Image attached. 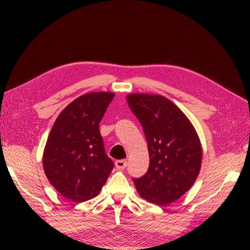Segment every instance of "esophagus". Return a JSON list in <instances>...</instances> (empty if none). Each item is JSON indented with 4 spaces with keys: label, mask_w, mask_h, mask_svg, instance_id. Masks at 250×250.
<instances>
[{
    "label": "esophagus",
    "mask_w": 250,
    "mask_h": 250,
    "mask_svg": "<svg viewBox=\"0 0 250 250\" xmlns=\"http://www.w3.org/2000/svg\"><path fill=\"white\" fill-rule=\"evenodd\" d=\"M115 166L118 169H125L126 167V160H117Z\"/></svg>",
    "instance_id": "34e87169"
}]
</instances>
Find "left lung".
<instances>
[{
  "instance_id": "8db88e82",
  "label": "left lung",
  "mask_w": 250,
  "mask_h": 250,
  "mask_svg": "<svg viewBox=\"0 0 250 250\" xmlns=\"http://www.w3.org/2000/svg\"><path fill=\"white\" fill-rule=\"evenodd\" d=\"M126 101L143 126L149 152L147 173L133 178L137 192L153 204H171L192 187L200 173L199 136L183 111L162 95L133 93Z\"/></svg>"
}]
</instances>
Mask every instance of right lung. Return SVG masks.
I'll use <instances>...</instances> for the list:
<instances>
[{
	"instance_id": "add662e5",
	"label": "right lung",
	"mask_w": 250,
	"mask_h": 250,
	"mask_svg": "<svg viewBox=\"0 0 250 250\" xmlns=\"http://www.w3.org/2000/svg\"><path fill=\"white\" fill-rule=\"evenodd\" d=\"M114 97L111 92L83 94L68 104L52 125L43 167L50 184L66 199H93L114 168L99 129Z\"/></svg>"
}]
</instances>
